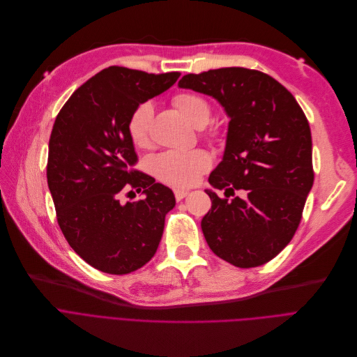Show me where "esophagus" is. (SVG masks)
<instances>
[{
    "mask_svg": "<svg viewBox=\"0 0 357 357\" xmlns=\"http://www.w3.org/2000/svg\"><path fill=\"white\" fill-rule=\"evenodd\" d=\"M189 195V190H184V189H174V196H176V200H181L184 199L185 196Z\"/></svg>",
    "mask_w": 357,
    "mask_h": 357,
    "instance_id": "1",
    "label": "esophagus"
}]
</instances>
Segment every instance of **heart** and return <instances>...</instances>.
Segmentation results:
<instances>
[{
  "label": "heart",
  "mask_w": 357,
  "mask_h": 357,
  "mask_svg": "<svg viewBox=\"0 0 357 357\" xmlns=\"http://www.w3.org/2000/svg\"><path fill=\"white\" fill-rule=\"evenodd\" d=\"M178 112L188 121L200 128L206 125L211 117V107L205 98L192 93H180L173 100ZM154 119V106L149 101L141 103L128 119V137L137 148L149 146V130ZM208 137L215 141L218 132L215 129L208 132ZM212 160L208 152L202 149L193 151H165L155 155L151 161L152 173L161 181L176 185V188H189L199 181L202 174L211 168Z\"/></svg>",
  "instance_id": "heart-1"
}]
</instances>
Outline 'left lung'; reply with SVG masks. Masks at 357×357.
I'll use <instances>...</instances> for the list:
<instances>
[{"label":"left lung","instance_id":"8db88e82","mask_svg":"<svg viewBox=\"0 0 357 357\" xmlns=\"http://www.w3.org/2000/svg\"><path fill=\"white\" fill-rule=\"evenodd\" d=\"M180 89L212 96L229 117L224 158L209 176L211 211L202 219L218 257L257 267L291 243L314 184L312 139L295 97L270 75L231 66L188 74ZM246 197L227 200L235 190Z\"/></svg>","mask_w":357,"mask_h":357}]
</instances>
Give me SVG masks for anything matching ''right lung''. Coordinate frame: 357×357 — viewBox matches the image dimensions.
Returning <instances> with one entry per match:
<instances>
[{"label": "right lung", "instance_id": "1", "mask_svg": "<svg viewBox=\"0 0 357 357\" xmlns=\"http://www.w3.org/2000/svg\"><path fill=\"white\" fill-rule=\"evenodd\" d=\"M178 77L109 66L77 89L56 116L46 176L58 224L78 256L103 273L126 275L154 257L165 215L176 205L172 190L132 168L138 155L126 125L135 109ZM132 188L146 197L122 204L120 196Z\"/></svg>", "mask_w": 357, "mask_h": 357}]
</instances>
